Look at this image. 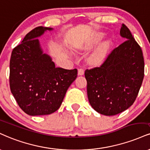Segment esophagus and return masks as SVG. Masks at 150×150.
Returning a JSON list of instances; mask_svg holds the SVG:
<instances>
[{
    "instance_id": "esophagus-1",
    "label": "esophagus",
    "mask_w": 150,
    "mask_h": 150,
    "mask_svg": "<svg viewBox=\"0 0 150 150\" xmlns=\"http://www.w3.org/2000/svg\"><path fill=\"white\" fill-rule=\"evenodd\" d=\"M84 69H83V68H79V69H78V75H84Z\"/></svg>"
}]
</instances>
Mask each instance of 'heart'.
<instances>
[{
	"mask_svg": "<svg viewBox=\"0 0 150 150\" xmlns=\"http://www.w3.org/2000/svg\"><path fill=\"white\" fill-rule=\"evenodd\" d=\"M100 38H101L100 35H96V37L94 39L92 40L89 44L86 45L85 47L86 50L91 48L95 43H96L98 41L100 40ZM109 47V42H105L103 43H102V44L93 52L92 54L90 56V61H91V63H93V64H98V63L102 62V61L105 59V58L106 57V56H107Z\"/></svg>",
	"mask_w": 150,
	"mask_h": 150,
	"instance_id": "heart-1",
	"label": "heart"
}]
</instances>
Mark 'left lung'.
<instances>
[{
    "label": "left lung",
    "mask_w": 150,
    "mask_h": 150,
    "mask_svg": "<svg viewBox=\"0 0 150 150\" xmlns=\"http://www.w3.org/2000/svg\"><path fill=\"white\" fill-rule=\"evenodd\" d=\"M120 35L127 40L111 52L100 67L84 73L89 103L106 116L119 114L132 105L144 78L141 47L124 23Z\"/></svg>",
    "instance_id": "8db88e82"
}]
</instances>
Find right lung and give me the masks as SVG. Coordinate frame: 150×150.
Listing matches in <instances>:
<instances>
[{"instance_id":"1","label":"right lung","mask_w":150,"mask_h":150,"mask_svg":"<svg viewBox=\"0 0 150 150\" xmlns=\"http://www.w3.org/2000/svg\"><path fill=\"white\" fill-rule=\"evenodd\" d=\"M52 29L36 27L12 52L10 90L21 109L31 116L50 115L57 111L77 76L76 68H56L51 57L43 53L37 38Z\"/></svg>"}]
</instances>
